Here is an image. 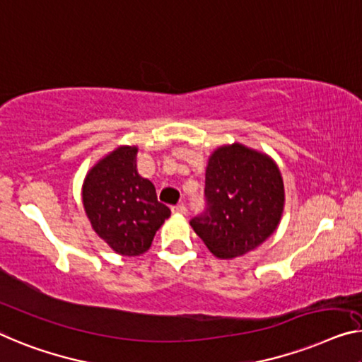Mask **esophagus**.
Wrapping results in <instances>:
<instances>
[{
    "mask_svg": "<svg viewBox=\"0 0 362 362\" xmlns=\"http://www.w3.org/2000/svg\"><path fill=\"white\" fill-rule=\"evenodd\" d=\"M172 213H175V214H185L187 213V206L183 203H179V204H174V206H172Z\"/></svg>",
    "mask_w": 362,
    "mask_h": 362,
    "instance_id": "esophagus-1",
    "label": "esophagus"
}]
</instances>
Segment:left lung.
I'll return each instance as SVG.
<instances>
[{"instance_id": "left-lung-1", "label": "left lung", "mask_w": 362, "mask_h": 362, "mask_svg": "<svg viewBox=\"0 0 362 362\" xmlns=\"http://www.w3.org/2000/svg\"><path fill=\"white\" fill-rule=\"evenodd\" d=\"M204 203L190 221L199 239L219 258L244 255L267 240L281 218L278 165L242 144L216 149L206 167Z\"/></svg>"}]
</instances>
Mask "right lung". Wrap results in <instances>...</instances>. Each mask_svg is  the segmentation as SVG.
<instances>
[{
  "label": "right lung",
  "mask_w": 362,
  "mask_h": 362,
  "mask_svg": "<svg viewBox=\"0 0 362 362\" xmlns=\"http://www.w3.org/2000/svg\"><path fill=\"white\" fill-rule=\"evenodd\" d=\"M136 153V148L115 149L90 169L83 187L84 209L97 235L125 257L146 252L170 216L153 182L138 174Z\"/></svg>",
  "instance_id": "obj_1"
}]
</instances>
